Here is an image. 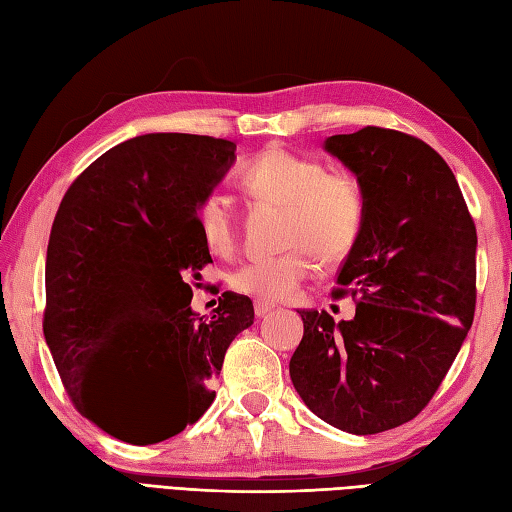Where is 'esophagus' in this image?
Wrapping results in <instances>:
<instances>
[{
  "label": "esophagus",
  "mask_w": 512,
  "mask_h": 512,
  "mask_svg": "<svg viewBox=\"0 0 512 512\" xmlns=\"http://www.w3.org/2000/svg\"><path fill=\"white\" fill-rule=\"evenodd\" d=\"M275 306H273V303H266V301H255V314H257V317H264V314H268L270 310H273Z\"/></svg>",
  "instance_id": "34e87169"
}]
</instances>
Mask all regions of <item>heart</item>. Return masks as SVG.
<instances>
[{
  "instance_id": "heart-1",
  "label": "heart",
  "mask_w": 512,
  "mask_h": 512,
  "mask_svg": "<svg viewBox=\"0 0 512 512\" xmlns=\"http://www.w3.org/2000/svg\"><path fill=\"white\" fill-rule=\"evenodd\" d=\"M239 184L259 202L284 206L281 244L286 253L257 257L239 266L231 286L259 301H284L301 288L317 255L334 262L350 253L363 224V191L347 171H328L321 160L268 147L239 171ZM200 235L213 253L235 244V220L222 193H206L195 209Z\"/></svg>"
}]
</instances>
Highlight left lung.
Here are the masks:
<instances>
[{
	"instance_id": "left-lung-1",
	"label": "left lung",
	"mask_w": 512,
	"mask_h": 512,
	"mask_svg": "<svg viewBox=\"0 0 512 512\" xmlns=\"http://www.w3.org/2000/svg\"><path fill=\"white\" fill-rule=\"evenodd\" d=\"M363 191V224L332 290L352 321L301 310L290 378L312 413L372 436L427 407L471 330L477 233L453 171L420 138L383 127L325 140Z\"/></svg>"
}]
</instances>
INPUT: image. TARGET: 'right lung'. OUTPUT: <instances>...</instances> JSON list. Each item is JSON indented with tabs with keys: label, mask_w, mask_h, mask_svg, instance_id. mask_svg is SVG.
<instances>
[{
	"label": "right lung",
	"mask_w": 512,
	"mask_h": 512,
	"mask_svg": "<svg viewBox=\"0 0 512 512\" xmlns=\"http://www.w3.org/2000/svg\"><path fill=\"white\" fill-rule=\"evenodd\" d=\"M235 160V143L145 134L105 151L65 191L46 257L43 334L81 416L129 444H156L211 407L253 301L224 292L211 319L191 310V279L211 264L195 209ZM149 377L161 400L147 417L120 389Z\"/></svg>",
	"instance_id": "obj_1"
}]
</instances>
